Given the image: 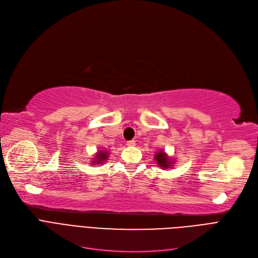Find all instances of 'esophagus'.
<instances>
[{
	"instance_id": "esophagus-1",
	"label": "esophagus",
	"mask_w": 258,
	"mask_h": 258,
	"mask_svg": "<svg viewBox=\"0 0 258 258\" xmlns=\"http://www.w3.org/2000/svg\"><path fill=\"white\" fill-rule=\"evenodd\" d=\"M127 146H129V147L135 146V141H129V142H127Z\"/></svg>"
}]
</instances>
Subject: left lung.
Listing matches in <instances>:
<instances>
[{"label":"left lung","instance_id":"8db88e82","mask_svg":"<svg viewBox=\"0 0 258 258\" xmlns=\"http://www.w3.org/2000/svg\"><path fill=\"white\" fill-rule=\"evenodd\" d=\"M154 159L156 160L158 166L161 169H171V168H173V165L175 164V159L170 157L162 150L157 151V152L154 155Z\"/></svg>","mask_w":258,"mask_h":258}]
</instances>
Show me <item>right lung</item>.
Listing matches in <instances>:
<instances>
[{
    "instance_id": "right-lung-1",
    "label": "right lung",
    "mask_w": 258,
    "mask_h": 258,
    "mask_svg": "<svg viewBox=\"0 0 258 258\" xmlns=\"http://www.w3.org/2000/svg\"><path fill=\"white\" fill-rule=\"evenodd\" d=\"M109 157V152L108 151L105 150H98V152L95 154V157L92 158L93 161H89L92 165H99V164H103L104 162H106L108 160Z\"/></svg>"
}]
</instances>
